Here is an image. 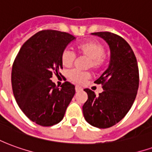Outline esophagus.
Segmentation results:
<instances>
[{"mask_svg": "<svg viewBox=\"0 0 152 152\" xmlns=\"http://www.w3.org/2000/svg\"><path fill=\"white\" fill-rule=\"evenodd\" d=\"M75 89H76V92H79V91H80V90L82 89V88H81L80 86H76V88H75Z\"/></svg>", "mask_w": 152, "mask_h": 152, "instance_id": "obj_1", "label": "esophagus"}]
</instances>
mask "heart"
I'll return each mask as SVG.
<instances>
[{"label": "heart", "mask_w": 152, "mask_h": 152, "mask_svg": "<svg viewBox=\"0 0 152 152\" xmlns=\"http://www.w3.org/2000/svg\"><path fill=\"white\" fill-rule=\"evenodd\" d=\"M76 50L80 56L89 58L87 67H92L94 70L101 68L105 63L106 49L105 45L98 40H89L80 42L76 45ZM76 59L75 53L68 50H65L62 53L61 60L64 66L69 67ZM70 80L76 84H82L89 78V73L87 72H79L77 70H72L67 73Z\"/></svg>", "instance_id": "heart-1"}]
</instances>
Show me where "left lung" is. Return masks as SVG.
<instances>
[{
  "instance_id": "8db88e82",
  "label": "left lung",
  "mask_w": 152,
  "mask_h": 152,
  "mask_svg": "<svg viewBox=\"0 0 152 152\" xmlns=\"http://www.w3.org/2000/svg\"><path fill=\"white\" fill-rule=\"evenodd\" d=\"M108 44L111 58L108 68L94 81L103 91L96 96L89 89L84 90L88 99L83 105L86 121L94 127H112L125 116L134 103L139 85L137 59L127 41L109 31L94 32Z\"/></svg>"
}]
</instances>
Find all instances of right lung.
Returning <instances> with one entry per match:
<instances>
[{"instance_id": "add662e5", "label": "right lung", "mask_w": 152, "mask_h": 152, "mask_svg": "<svg viewBox=\"0 0 152 152\" xmlns=\"http://www.w3.org/2000/svg\"><path fill=\"white\" fill-rule=\"evenodd\" d=\"M75 39L66 32L40 31L23 45L13 63L15 100L25 115L39 125L59 123L76 93L74 85L68 81L58 88L50 80L53 72L58 75L63 68L62 53Z\"/></svg>"}]
</instances>
